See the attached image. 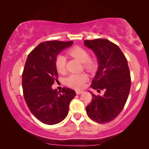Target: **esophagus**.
I'll use <instances>...</instances> for the list:
<instances>
[{
	"label": "esophagus",
	"instance_id": "esophagus-1",
	"mask_svg": "<svg viewBox=\"0 0 149 149\" xmlns=\"http://www.w3.org/2000/svg\"><path fill=\"white\" fill-rule=\"evenodd\" d=\"M77 95H80V94H82L83 92V91H82V90H76V91Z\"/></svg>",
	"mask_w": 149,
	"mask_h": 149
}]
</instances>
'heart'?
Masks as SVG:
<instances>
[{
  "label": "heart",
  "instance_id": "b5f03b06",
  "mask_svg": "<svg viewBox=\"0 0 149 149\" xmlns=\"http://www.w3.org/2000/svg\"><path fill=\"white\" fill-rule=\"evenodd\" d=\"M70 56L83 63L85 69L92 71L96 67V63L93 59L89 58V54L86 49L79 46H76L68 51ZM56 69L60 73H64L66 69V58L64 56L59 55L56 59ZM88 80V75L85 73H72L66 79V85L75 89H81L84 87L85 82Z\"/></svg>",
  "mask_w": 149,
  "mask_h": 149
}]
</instances>
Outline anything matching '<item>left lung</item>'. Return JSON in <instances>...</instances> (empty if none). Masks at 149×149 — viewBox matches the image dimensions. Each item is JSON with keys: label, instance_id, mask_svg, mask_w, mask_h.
<instances>
[{"label": "left lung", "instance_id": "obj_1", "mask_svg": "<svg viewBox=\"0 0 149 149\" xmlns=\"http://www.w3.org/2000/svg\"><path fill=\"white\" fill-rule=\"evenodd\" d=\"M84 45L93 51L98 63L91 88L105 92L103 95L91 92L87 113L92 120L107 123L119 115L128 98L131 78L127 59L118 46L107 39L85 40Z\"/></svg>", "mask_w": 149, "mask_h": 149}]
</instances>
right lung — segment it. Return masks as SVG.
<instances>
[{
	"label": "right lung",
	"mask_w": 149,
	"mask_h": 149,
	"mask_svg": "<svg viewBox=\"0 0 149 149\" xmlns=\"http://www.w3.org/2000/svg\"><path fill=\"white\" fill-rule=\"evenodd\" d=\"M73 42H41L31 52L26 61L22 74L24 97L31 112L42 123L55 125L64 120L70 102L76 95L71 89L64 88L59 93L52 88L57 80V55Z\"/></svg>",
	"instance_id": "add662e5"
}]
</instances>
